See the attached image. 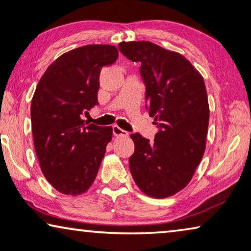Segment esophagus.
I'll use <instances>...</instances> for the list:
<instances>
[{
  "label": "esophagus",
  "mask_w": 251,
  "mask_h": 251,
  "mask_svg": "<svg viewBox=\"0 0 251 251\" xmlns=\"http://www.w3.org/2000/svg\"><path fill=\"white\" fill-rule=\"evenodd\" d=\"M113 135L116 137H128L129 133L118 126H113Z\"/></svg>",
  "instance_id": "obj_1"
}]
</instances>
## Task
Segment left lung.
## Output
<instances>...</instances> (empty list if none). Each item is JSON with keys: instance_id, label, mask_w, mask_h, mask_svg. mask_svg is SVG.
<instances>
[{"instance_id": "obj_1", "label": "left lung", "mask_w": 251, "mask_h": 251, "mask_svg": "<svg viewBox=\"0 0 251 251\" xmlns=\"http://www.w3.org/2000/svg\"><path fill=\"white\" fill-rule=\"evenodd\" d=\"M119 50L140 64L146 108L159 128L154 142L130 135V173L149 197H171L190 183L204 154L209 105L203 77L180 53L149 41L121 42Z\"/></svg>"}]
</instances>
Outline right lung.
Segmentation results:
<instances>
[{
  "mask_svg": "<svg viewBox=\"0 0 251 251\" xmlns=\"http://www.w3.org/2000/svg\"><path fill=\"white\" fill-rule=\"evenodd\" d=\"M118 56V49L108 44L68 51L47 68L34 92V147L44 177L60 193H84L97 176L112 126L88 125L83 115L98 104L101 68Z\"/></svg>",
  "mask_w": 251,
  "mask_h": 251,
  "instance_id": "right-lung-1",
  "label": "right lung"
}]
</instances>
